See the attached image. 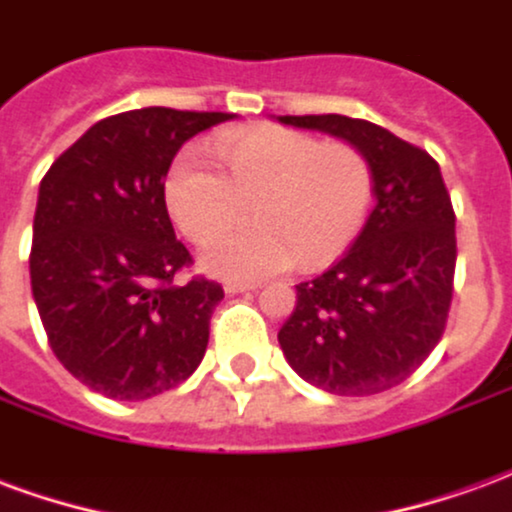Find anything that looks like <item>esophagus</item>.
Returning <instances> with one entry per match:
<instances>
[{
    "mask_svg": "<svg viewBox=\"0 0 512 512\" xmlns=\"http://www.w3.org/2000/svg\"><path fill=\"white\" fill-rule=\"evenodd\" d=\"M257 288H260L257 282H238V279H227V282H224V290H227V293H249V290Z\"/></svg>",
    "mask_w": 512,
    "mask_h": 512,
    "instance_id": "1",
    "label": "esophagus"
}]
</instances>
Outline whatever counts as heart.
<instances>
[{
    "instance_id": "b5f03b06",
    "label": "heart",
    "mask_w": 512,
    "mask_h": 512,
    "mask_svg": "<svg viewBox=\"0 0 512 512\" xmlns=\"http://www.w3.org/2000/svg\"><path fill=\"white\" fill-rule=\"evenodd\" d=\"M211 153L222 175L194 153L169 169L164 200L191 241H207L243 208L253 224L217 236L202 249V268L252 282L299 263L326 266L351 244L370 211L373 164L351 142H321L296 128L266 126L219 136Z\"/></svg>"
}]
</instances>
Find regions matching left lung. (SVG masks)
Wrapping results in <instances>:
<instances>
[{
	"label": "left lung",
	"mask_w": 512,
	"mask_h": 512,
	"mask_svg": "<svg viewBox=\"0 0 512 512\" xmlns=\"http://www.w3.org/2000/svg\"><path fill=\"white\" fill-rule=\"evenodd\" d=\"M362 147L376 175V208L321 277L296 285L279 329L290 367L332 395L367 397L403 384L439 345L455 279V211L428 150L345 115H285Z\"/></svg>",
	"instance_id": "left-lung-1"
}]
</instances>
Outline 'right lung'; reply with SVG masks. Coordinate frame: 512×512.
<instances>
[{
    "instance_id": "1",
    "label": "right lung",
    "mask_w": 512,
    "mask_h": 512,
    "mask_svg": "<svg viewBox=\"0 0 512 512\" xmlns=\"http://www.w3.org/2000/svg\"><path fill=\"white\" fill-rule=\"evenodd\" d=\"M233 117L167 106L112 115L40 180L32 296L54 356L98 395H161L205 356L224 290L175 282L194 260L169 222L164 178L186 139Z\"/></svg>"
}]
</instances>
